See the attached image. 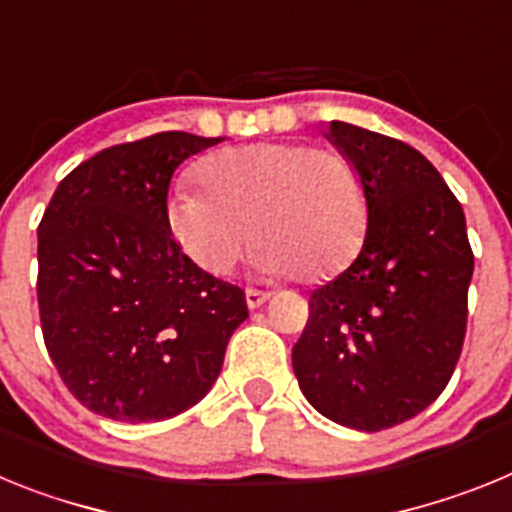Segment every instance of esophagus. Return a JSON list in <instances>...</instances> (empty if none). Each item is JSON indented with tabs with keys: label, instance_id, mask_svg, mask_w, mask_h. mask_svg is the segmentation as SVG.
Listing matches in <instances>:
<instances>
[{
	"label": "esophagus",
	"instance_id": "1",
	"mask_svg": "<svg viewBox=\"0 0 512 512\" xmlns=\"http://www.w3.org/2000/svg\"><path fill=\"white\" fill-rule=\"evenodd\" d=\"M266 300H269V295H266V292H259V289H246L248 310H256V307L264 305Z\"/></svg>",
	"mask_w": 512,
	"mask_h": 512
}]
</instances>
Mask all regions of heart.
I'll list each match as a JSON object with an SVG mask.
<instances>
[{
  "label": "heart",
  "mask_w": 512,
  "mask_h": 512,
  "mask_svg": "<svg viewBox=\"0 0 512 512\" xmlns=\"http://www.w3.org/2000/svg\"><path fill=\"white\" fill-rule=\"evenodd\" d=\"M208 189L176 184L166 200L174 241L207 274L223 277L253 241L269 277L320 282L361 248L366 189L343 153L305 143H248L200 164Z\"/></svg>",
  "instance_id": "b5f03b06"
}]
</instances>
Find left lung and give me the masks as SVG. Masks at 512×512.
<instances>
[{"label":"left lung","mask_w":512,"mask_h":512,"mask_svg":"<svg viewBox=\"0 0 512 512\" xmlns=\"http://www.w3.org/2000/svg\"><path fill=\"white\" fill-rule=\"evenodd\" d=\"M325 135L359 169L366 235L354 264L310 295L292 366L320 415L374 433L446 390L474 256L464 210L423 153L338 120Z\"/></svg>","instance_id":"1"}]
</instances>
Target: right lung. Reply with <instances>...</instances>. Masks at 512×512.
I'll return each instance as SVG.
<instances>
[{"mask_svg": "<svg viewBox=\"0 0 512 512\" xmlns=\"http://www.w3.org/2000/svg\"><path fill=\"white\" fill-rule=\"evenodd\" d=\"M220 140L169 130L104 148L45 207V348L71 395L102 418L151 423L197 405L248 318L243 289L202 271L166 223L176 166Z\"/></svg>", "mask_w": 512, "mask_h": 512, "instance_id": "1", "label": "right lung"}]
</instances>
